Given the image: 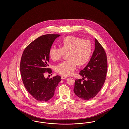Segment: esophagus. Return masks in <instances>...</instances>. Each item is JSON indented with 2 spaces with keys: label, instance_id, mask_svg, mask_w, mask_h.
<instances>
[{
  "label": "esophagus",
  "instance_id": "esophagus-1",
  "mask_svg": "<svg viewBox=\"0 0 129 129\" xmlns=\"http://www.w3.org/2000/svg\"><path fill=\"white\" fill-rule=\"evenodd\" d=\"M67 77L66 76H61V78L62 79H65V78H66Z\"/></svg>",
  "mask_w": 129,
  "mask_h": 129
}]
</instances>
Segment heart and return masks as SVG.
Wrapping results in <instances>:
<instances>
[{"label": "heart", "instance_id": "obj_1", "mask_svg": "<svg viewBox=\"0 0 129 129\" xmlns=\"http://www.w3.org/2000/svg\"><path fill=\"white\" fill-rule=\"evenodd\" d=\"M92 52V44L90 40L69 36L65 37L61 42V47L52 46L49 50V56L52 60L61 59L67 53V60L60 63L55 68L59 74L68 76L72 74L77 64L81 66L89 60Z\"/></svg>", "mask_w": 129, "mask_h": 129}]
</instances>
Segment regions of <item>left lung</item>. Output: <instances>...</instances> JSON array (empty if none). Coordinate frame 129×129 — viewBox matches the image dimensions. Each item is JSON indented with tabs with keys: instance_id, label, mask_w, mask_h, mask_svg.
<instances>
[{
	"instance_id": "left-lung-1",
	"label": "left lung",
	"mask_w": 129,
	"mask_h": 129,
	"mask_svg": "<svg viewBox=\"0 0 129 129\" xmlns=\"http://www.w3.org/2000/svg\"><path fill=\"white\" fill-rule=\"evenodd\" d=\"M94 42L95 49L90 61L79 73L83 78L76 79L75 82V94L84 100L94 98L101 89L106 79L107 60L106 51L96 39Z\"/></svg>"
}]
</instances>
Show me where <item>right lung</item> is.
I'll use <instances>...</instances> for the list:
<instances>
[{
    "instance_id": "right-lung-1",
    "label": "right lung",
    "mask_w": 129,
    "mask_h": 129,
    "mask_svg": "<svg viewBox=\"0 0 129 129\" xmlns=\"http://www.w3.org/2000/svg\"><path fill=\"white\" fill-rule=\"evenodd\" d=\"M60 35H42L30 43L23 51L20 62V72L23 85L31 96L40 102H46L52 98L56 87L61 81L59 76L45 78L48 68L49 50L55 40Z\"/></svg>"
}]
</instances>
